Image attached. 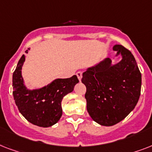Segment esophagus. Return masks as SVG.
<instances>
[{
    "label": "esophagus",
    "mask_w": 152,
    "mask_h": 152,
    "mask_svg": "<svg viewBox=\"0 0 152 152\" xmlns=\"http://www.w3.org/2000/svg\"><path fill=\"white\" fill-rule=\"evenodd\" d=\"M76 76L78 77L79 80L80 81L81 79H82V72H76Z\"/></svg>",
    "instance_id": "34e87169"
}]
</instances>
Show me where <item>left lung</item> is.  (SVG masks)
<instances>
[{
	"mask_svg": "<svg viewBox=\"0 0 152 152\" xmlns=\"http://www.w3.org/2000/svg\"><path fill=\"white\" fill-rule=\"evenodd\" d=\"M118 64L106 58L83 73L86 86L87 110L95 122L112 126L129 115L138 102L141 89V73L133 55L121 45L113 47Z\"/></svg>",
	"mask_w": 152,
	"mask_h": 152,
	"instance_id": "obj_1",
	"label": "left lung"
}]
</instances>
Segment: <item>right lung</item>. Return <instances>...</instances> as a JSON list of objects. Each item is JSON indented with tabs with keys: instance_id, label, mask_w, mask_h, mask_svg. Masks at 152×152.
Instances as JSON below:
<instances>
[{
	"instance_id": "1",
	"label": "right lung",
	"mask_w": 152,
	"mask_h": 152,
	"mask_svg": "<svg viewBox=\"0 0 152 152\" xmlns=\"http://www.w3.org/2000/svg\"><path fill=\"white\" fill-rule=\"evenodd\" d=\"M24 61L23 54L13 72L12 94L15 105L21 114L33 125L44 128L52 126L62 115L63 98L73 91L79 83L78 78L74 75L70 78L56 79L43 88L29 90L24 85L21 73Z\"/></svg>"
}]
</instances>
